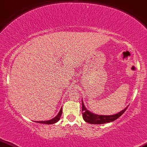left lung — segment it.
I'll use <instances>...</instances> for the list:
<instances>
[{"instance_id":"8db88e82","label":"left lung","mask_w":147,"mask_h":147,"mask_svg":"<svg viewBox=\"0 0 147 147\" xmlns=\"http://www.w3.org/2000/svg\"><path fill=\"white\" fill-rule=\"evenodd\" d=\"M127 107H126L125 109L121 111V112L118 113L117 114H115L113 115H96L94 113H91L85 108L83 105V102L82 100V115L83 118L86 121L87 123L90 124H104L109 123V122L113 121L116 120L120 116H121L123 114L124 112L126 111Z\"/></svg>"}]
</instances>
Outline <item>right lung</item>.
<instances>
[{
  "label": "right lung",
  "mask_w": 147,
  "mask_h": 147,
  "mask_svg": "<svg viewBox=\"0 0 147 147\" xmlns=\"http://www.w3.org/2000/svg\"><path fill=\"white\" fill-rule=\"evenodd\" d=\"M62 113V107L61 108L60 111H59L58 114L57 115V116H55V117L53 119H52L49 120V121H36V122H38V123H42V124H47V125H49V124L55 123L56 122H57L60 119Z\"/></svg>",
  "instance_id": "obj_1"
}]
</instances>
